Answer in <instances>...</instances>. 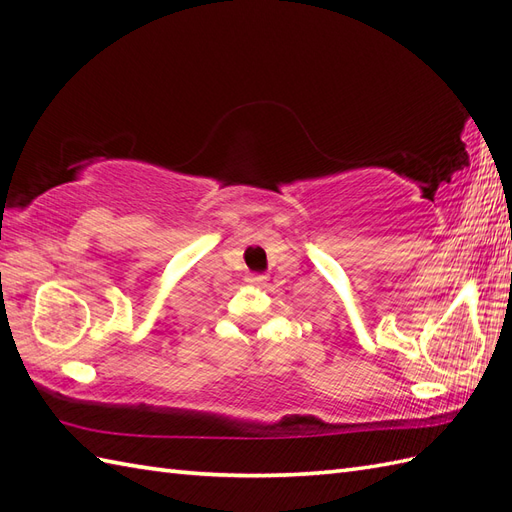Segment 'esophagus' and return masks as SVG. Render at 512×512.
Wrapping results in <instances>:
<instances>
[{
  "instance_id": "obj_1",
  "label": "esophagus",
  "mask_w": 512,
  "mask_h": 512,
  "mask_svg": "<svg viewBox=\"0 0 512 512\" xmlns=\"http://www.w3.org/2000/svg\"><path fill=\"white\" fill-rule=\"evenodd\" d=\"M266 281H268L266 275H248L246 277V283H251V285H266Z\"/></svg>"
}]
</instances>
